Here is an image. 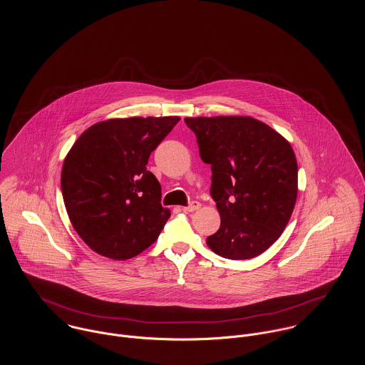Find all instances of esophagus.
I'll return each instance as SVG.
<instances>
[{"mask_svg":"<svg viewBox=\"0 0 365 365\" xmlns=\"http://www.w3.org/2000/svg\"><path fill=\"white\" fill-rule=\"evenodd\" d=\"M200 208H201V204L197 202V201H194V202H191L188 207H184V210H185V212H194V210H198Z\"/></svg>","mask_w":365,"mask_h":365,"instance_id":"34e87169","label":"esophagus"}]
</instances>
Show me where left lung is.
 <instances>
[{
  "label": "left lung",
  "instance_id": "8db88e82",
  "mask_svg": "<svg viewBox=\"0 0 365 365\" xmlns=\"http://www.w3.org/2000/svg\"><path fill=\"white\" fill-rule=\"evenodd\" d=\"M200 156L210 164V195L220 215L207 245L230 260L260 256L282 235L298 197L289 142L252 116L185 118Z\"/></svg>",
  "mask_w": 365,
  "mask_h": 365
}]
</instances>
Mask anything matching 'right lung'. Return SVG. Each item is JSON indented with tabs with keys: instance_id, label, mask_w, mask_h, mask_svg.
Returning a JSON list of instances; mask_svg holds the SVG:
<instances>
[{
	"instance_id": "obj_1",
	"label": "right lung",
	"mask_w": 365,
	"mask_h": 365,
	"mask_svg": "<svg viewBox=\"0 0 365 365\" xmlns=\"http://www.w3.org/2000/svg\"><path fill=\"white\" fill-rule=\"evenodd\" d=\"M178 116L113 118L94 123L74 142L61 168V192L78 236L96 253L128 260L152 246L170 209L148 171L150 153Z\"/></svg>"
}]
</instances>
